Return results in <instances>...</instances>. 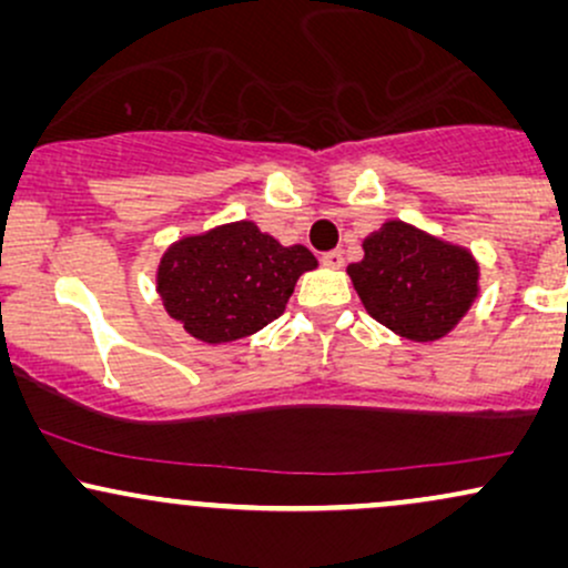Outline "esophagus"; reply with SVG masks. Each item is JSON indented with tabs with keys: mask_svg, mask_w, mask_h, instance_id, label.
Listing matches in <instances>:
<instances>
[{
	"mask_svg": "<svg viewBox=\"0 0 568 568\" xmlns=\"http://www.w3.org/2000/svg\"><path fill=\"white\" fill-rule=\"evenodd\" d=\"M323 264L331 266V270H342V266H344L342 251H328V253H323Z\"/></svg>",
	"mask_w": 568,
	"mask_h": 568,
	"instance_id": "1",
	"label": "esophagus"
}]
</instances>
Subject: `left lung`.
<instances>
[{
  "label": "left lung",
  "mask_w": 568,
  "mask_h": 568,
  "mask_svg": "<svg viewBox=\"0 0 568 568\" xmlns=\"http://www.w3.org/2000/svg\"><path fill=\"white\" fill-rule=\"evenodd\" d=\"M347 275L374 321L422 344L452 334L480 293L473 251L400 219L363 240V258Z\"/></svg>",
  "instance_id": "1"
}]
</instances>
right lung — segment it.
I'll list each match as a JSON object with an SVG mask.
<instances>
[{"label": "right lung", "instance_id": "1", "mask_svg": "<svg viewBox=\"0 0 568 568\" xmlns=\"http://www.w3.org/2000/svg\"><path fill=\"white\" fill-rule=\"evenodd\" d=\"M315 266L310 247L277 243L243 219L175 240L158 264V293L189 336L230 344L277 321Z\"/></svg>", "mask_w": 568, "mask_h": 568}]
</instances>
